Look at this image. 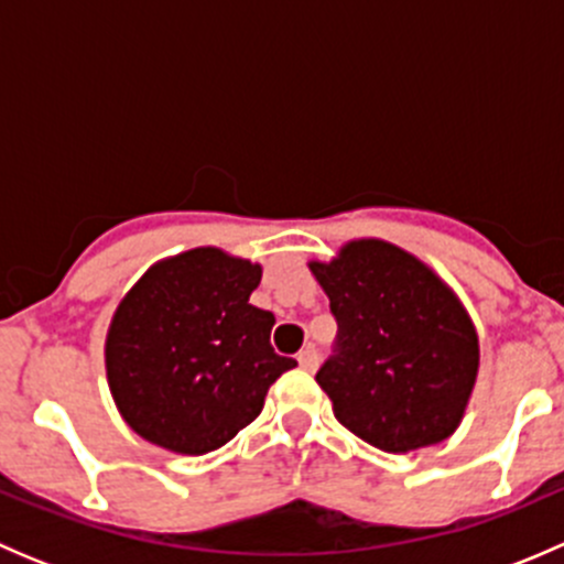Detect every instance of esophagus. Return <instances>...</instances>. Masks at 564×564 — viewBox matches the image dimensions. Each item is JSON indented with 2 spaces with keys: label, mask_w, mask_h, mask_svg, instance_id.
I'll list each match as a JSON object with an SVG mask.
<instances>
[{
  "label": "esophagus",
  "mask_w": 564,
  "mask_h": 564,
  "mask_svg": "<svg viewBox=\"0 0 564 564\" xmlns=\"http://www.w3.org/2000/svg\"><path fill=\"white\" fill-rule=\"evenodd\" d=\"M297 362H300V368H305V371H316L318 351L314 349V346H305V349L297 355Z\"/></svg>",
  "instance_id": "obj_1"
}]
</instances>
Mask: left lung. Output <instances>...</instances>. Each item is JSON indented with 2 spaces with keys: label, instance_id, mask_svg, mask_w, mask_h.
Instances as JSON below:
<instances>
[{
  "label": "left lung",
  "instance_id": "8db88e82",
  "mask_svg": "<svg viewBox=\"0 0 564 564\" xmlns=\"http://www.w3.org/2000/svg\"><path fill=\"white\" fill-rule=\"evenodd\" d=\"M308 267L338 322L316 373L338 423L384 453L447 440L480 366L475 324L451 286L384 240H355Z\"/></svg>",
  "mask_w": 564,
  "mask_h": 564
}]
</instances>
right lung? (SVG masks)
I'll return each instance as SVG.
<instances>
[{
    "label": "right lung",
    "mask_w": 564,
    "mask_h": 564,
    "mask_svg": "<svg viewBox=\"0 0 564 564\" xmlns=\"http://www.w3.org/2000/svg\"><path fill=\"white\" fill-rule=\"evenodd\" d=\"M261 267L193 248L158 261L124 294L106 338L108 388L124 423L158 447L202 456L259 417L294 368L275 355V316L250 305Z\"/></svg>",
    "instance_id": "add662e5"
}]
</instances>
